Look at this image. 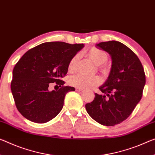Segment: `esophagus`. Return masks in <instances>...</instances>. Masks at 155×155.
<instances>
[{
	"label": "esophagus",
	"mask_w": 155,
	"mask_h": 155,
	"mask_svg": "<svg viewBox=\"0 0 155 155\" xmlns=\"http://www.w3.org/2000/svg\"><path fill=\"white\" fill-rule=\"evenodd\" d=\"M75 90L77 91H83L82 89H81V88H78V87H76L75 88Z\"/></svg>",
	"instance_id": "1"
}]
</instances>
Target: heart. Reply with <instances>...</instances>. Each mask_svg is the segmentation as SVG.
Segmentation results:
<instances>
[{
    "label": "heart",
    "mask_w": 155,
    "mask_h": 155,
    "mask_svg": "<svg viewBox=\"0 0 155 155\" xmlns=\"http://www.w3.org/2000/svg\"><path fill=\"white\" fill-rule=\"evenodd\" d=\"M86 54L93 62L98 65L99 69L102 73H103L104 74H107L109 72V67L105 64L109 59V54L107 52L94 47L89 49ZM78 59H79V56L78 54H75L71 58L68 65V70L69 72L74 71ZM68 82L73 87L81 88V89H87L93 86L99 85L101 83V79L99 76L97 75L87 76L82 74H75L71 76Z\"/></svg>",
    "instance_id": "obj_1"
}]
</instances>
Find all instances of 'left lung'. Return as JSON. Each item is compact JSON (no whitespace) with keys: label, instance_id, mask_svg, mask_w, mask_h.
Listing matches in <instances>:
<instances>
[{"label":"left lung","instance_id":"obj_1","mask_svg":"<svg viewBox=\"0 0 155 155\" xmlns=\"http://www.w3.org/2000/svg\"><path fill=\"white\" fill-rule=\"evenodd\" d=\"M96 46L110 54L112 66L107 80L99 87L104 95L96 94L93 102L85 107L100 124L114 126L129 117L141 101L146 75L139 58L125 44L109 41Z\"/></svg>","mask_w":155,"mask_h":155}]
</instances>
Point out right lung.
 <instances>
[{
	"label": "right lung",
	"instance_id": "1",
	"mask_svg": "<svg viewBox=\"0 0 155 155\" xmlns=\"http://www.w3.org/2000/svg\"><path fill=\"white\" fill-rule=\"evenodd\" d=\"M84 44L46 42L30 49L14 66L11 90L16 107L28 120L44 123L60 112L64 97L74 87H65L68 65ZM56 82L61 89L49 92L50 83Z\"/></svg>",
	"mask_w": 155,
	"mask_h": 155
}]
</instances>
